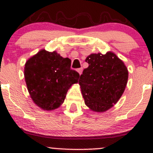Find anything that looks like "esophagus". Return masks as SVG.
I'll return each instance as SVG.
<instances>
[{
  "instance_id": "esophagus-1",
  "label": "esophagus",
  "mask_w": 153,
  "mask_h": 153,
  "mask_svg": "<svg viewBox=\"0 0 153 153\" xmlns=\"http://www.w3.org/2000/svg\"><path fill=\"white\" fill-rule=\"evenodd\" d=\"M77 71L78 72V73L80 75H81L82 74V68H78V70H77Z\"/></svg>"
}]
</instances>
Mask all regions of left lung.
I'll use <instances>...</instances> for the list:
<instances>
[{
	"label": "left lung",
	"instance_id": "8db88e82",
	"mask_svg": "<svg viewBox=\"0 0 153 153\" xmlns=\"http://www.w3.org/2000/svg\"><path fill=\"white\" fill-rule=\"evenodd\" d=\"M88 67L82 71L79 84L85 103L96 112L106 111L116 104L127 83L128 71L112 52L91 54Z\"/></svg>",
	"mask_w": 153,
	"mask_h": 153
}]
</instances>
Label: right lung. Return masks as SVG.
<instances>
[{"label": "right lung", "mask_w": 153, "mask_h": 153, "mask_svg": "<svg viewBox=\"0 0 153 153\" xmlns=\"http://www.w3.org/2000/svg\"><path fill=\"white\" fill-rule=\"evenodd\" d=\"M71 60L56 52L42 50L28 59L24 77L34 102L45 110H53L64 102L68 89L80 75L71 69Z\"/></svg>", "instance_id": "add662e5"}]
</instances>
